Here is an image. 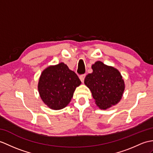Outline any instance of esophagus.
<instances>
[{
  "instance_id": "obj_1",
  "label": "esophagus",
  "mask_w": 153,
  "mask_h": 153,
  "mask_svg": "<svg viewBox=\"0 0 153 153\" xmlns=\"http://www.w3.org/2000/svg\"><path fill=\"white\" fill-rule=\"evenodd\" d=\"M85 76H86V75H85V74H83V75H81V76H79V79H80V80L81 81V82H83V81H84Z\"/></svg>"
}]
</instances>
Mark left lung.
<instances>
[{
	"label": "left lung",
	"instance_id": "left-lung-1",
	"mask_svg": "<svg viewBox=\"0 0 153 153\" xmlns=\"http://www.w3.org/2000/svg\"><path fill=\"white\" fill-rule=\"evenodd\" d=\"M93 73L85 77L84 83L91 90L96 104L101 109L116 105L125 91V82L119 71L101 61L92 65Z\"/></svg>",
	"mask_w": 153,
	"mask_h": 153
}]
</instances>
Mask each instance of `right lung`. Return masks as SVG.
I'll list each match as a JSON object with an SVG mask.
<instances>
[{
  "mask_svg": "<svg viewBox=\"0 0 153 153\" xmlns=\"http://www.w3.org/2000/svg\"><path fill=\"white\" fill-rule=\"evenodd\" d=\"M81 83L77 74L60 62L42 72L38 88L44 104L51 109L59 110L69 104L76 87Z\"/></svg>",
  "mask_w": 153,
  "mask_h": 153,
  "instance_id": "obj_1",
  "label": "right lung"
}]
</instances>
